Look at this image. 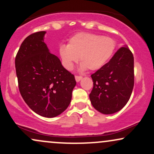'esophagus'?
<instances>
[{"label":"esophagus","instance_id":"obj_1","mask_svg":"<svg viewBox=\"0 0 154 154\" xmlns=\"http://www.w3.org/2000/svg\"><path fill=\"white\" fill-rule=\"evenodd\" d=\"M82 79V77H81V76H75V79L77 82H79Z\"/></svg>","mask_w":154,"mask_h":154}]
</instances>
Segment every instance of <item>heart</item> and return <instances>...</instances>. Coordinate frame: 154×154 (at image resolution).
Here are the masks:
<instances>
[{
	"label": "heart",
	"instance_id": "obj_1",
	"mask_svg": "<svg viewBox=\"0 0 154 154\" xmlns=\"http://www.w3.org/2000/svg\"><path fill=\"white\" fill-rule=\"evenodd\" d=\"M116 48V42L109 37L89 32H80L69 40L68 44L59 47V56L63 67L69 71L79 58V69L98 70L107 62Z\"/></svg>",
	"mask_w": 154,
	"mask_h": 154
}]
</instances>
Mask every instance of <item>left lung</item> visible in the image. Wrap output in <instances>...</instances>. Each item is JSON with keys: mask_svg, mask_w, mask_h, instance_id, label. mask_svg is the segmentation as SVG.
<instances>
[{"mask_svg": "<svg viewBox=\"0 0 154 154\" xmlns=\"http://www.w3.org/2000/svg\"><path fill=\"white\" fill-rule=\"evenodd\" d=\"M90 94L93 106L103 114H112L126 105L134 86V57L128 47H122L109 62L91 75Z\"/></svg>", "mask_w": 154, "mask_h": 154, "instance_id": "obj_1", "label": "left lung"}]
</instances>
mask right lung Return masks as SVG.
I'll return each instance as SVG.
<instances>
[{"mask_svg": "<svg viewBox=\"0 0 154 154\" xmlns=\"http://www.w3.org/2000/svg\"><path fill=\"white\" fill-rule=\"evenodd\" d=\"M45 31L24 39L15 59L19 91L36 114L53 118L63 112L72 100L75 76L63 68L44 43Z\"/></svg>", "mask_w": 154, "mask_h": 154, "instance_id": "right-lung-1", "label": "right lung"}]
</instances>
